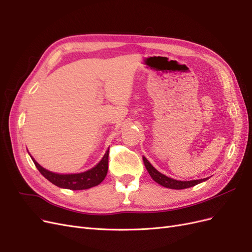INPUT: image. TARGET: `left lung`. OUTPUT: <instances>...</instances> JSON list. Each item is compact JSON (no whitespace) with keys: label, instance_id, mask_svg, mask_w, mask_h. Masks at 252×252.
<instances>
[{"label":"left lung","instance_id":"8db88e82","mask_svg":"<svg viewBox=\"0 0 252 252\" xmlns=\"http://www.w3.org/2000/svg\"><path fill=\"white\" fill-rule=\"evenodd\" d=\"M143 162L145 167L149 173L150 177L152 178L155 182H157L158 184L162 185L163 187L166 188H170V189H185V188H190L192 186H195L197 184H200L202 182L207 181L209 178H205V179H200V180H192V181H179V180H174L172 178L167 177V175L161 173L158 171L154 166L150 164L148 159L143 156Z\"/></svg>","mask_w":252,"mask_h":252}]
</instances>
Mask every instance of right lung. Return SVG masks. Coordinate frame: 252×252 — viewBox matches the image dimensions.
Instances as JSON below:
<instances>
[{
    "mask_svg": "<svg viewBox=\"0 0 252 252\" xmlns=\"http://www.w3.org/2000/svg\"><path fill=\"white\" fill-rule=\"evenodd\" d=\"M108 152L109 149L105 152L101 161L93 168L79 173H57L49 171L37 163L29 152L28 154L33 161L37 170L42 173L44 178H46L49 182H51L53 185L64 189L84 190L97 186L105 179L108 171Z\"/></svg>",
    "mask_w": 252,
    "mask_h": 252,
    "instance_id": "right-lung-1",
    "label": "right lung"
}]
</instances>
